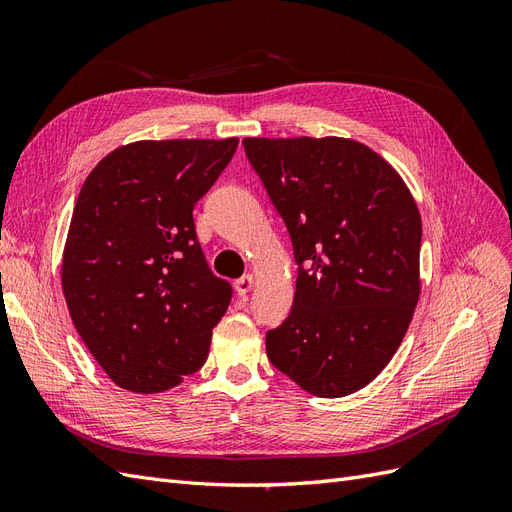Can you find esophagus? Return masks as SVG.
<instances>
[{"mask_svg":"<svg viewBox=\"0 0 512 512\" xmlns=\"http://www.w3.org/2000/svg\"><path fill=\"white\" fill-rule=\"evenodd\" d=\"M252 288H254V275H252V273H247V275L239 277V280L235 282V290H237L239 297H245V294L250 292Z\"/></svg>","mask_w":512,"mask_h":512,"instance_id":"34e87169","label":"esophagus"}]
</instances>
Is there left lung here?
<instances>
[{
    "mask_svg": "<svg viewBox=\"0 0 512 512\" xmlns=\"http://www.w3.org/2000/svg\"><path fill=\"white\" fill-rule=\"evenodd\" d=\"M297 262L269 361L318 397L363 389L393 359L421 292V215L397 170L348 138H243Z\"/></svg>",
    "mask_w": 512,
    "mask_h": 512,
    "instance_id": "left-lung-1",
    "label": "left lung"
}]
</instances>
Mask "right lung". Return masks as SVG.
I'll return each mask as SVG.
<instances>
[{
  "label": "right lung",
  "instance_id": "right-lung-1",
  "mask_svg": "<svg viewBox=\"0 0 512 512\" xmlns=\"http://www.w3.org/2000/svg\"><path fill=\"white\" fill-rule=\"evenodd\" d=\"M239 141H138L89 173L70 220L61 286L74 329L117 386L162 393L203 367L232 286L196 239L194 205Z\"/></svg>",
  "mask_w": 512,
  "mask_h": 512
}]
</instances>
